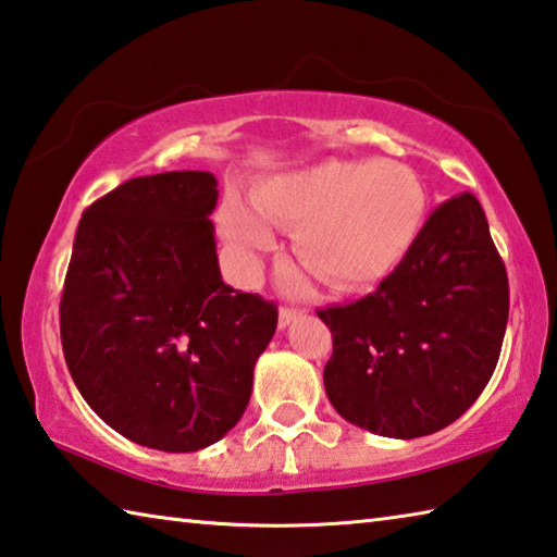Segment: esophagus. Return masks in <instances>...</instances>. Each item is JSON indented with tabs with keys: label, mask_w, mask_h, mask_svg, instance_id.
Masks as SVG:
<instances>
[{
	"label": "esophagus",
	"mask_w": 557,
	"mask_h": 557,
	"mask_svg": "<svg viewBox=\"0 0 557 557\" xmlns=\"http://www.w3.org/2000/svg\"><path fill=\"white\" fill-rule=\"evenodd\" d=\"M299 317V313L295 311V309H280V317H277V326H280V331H285L292 321H295Z\"/></svg>",
	"instance_id": "1"
}]
</instances>
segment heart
<instances>
[{
    "label": "heart",
    "instance_id": "1",
    "mask_svg": "<svg viewBox=\"0 0 557 557\" xmlns=\"http://www.w3.org/2000/svg\"><path fill=\"white\" fill-rule=\"evenodd\" d=\"M252 207L226 199L221 234L246 272L277 246L275 226L295 228V252L333 289L352 292L389 277L423 231L426 189L394 160H321L262 180Z\"/></svg>",
    "mask_w": 557,
    "mask_h": 557
}]
</instances>
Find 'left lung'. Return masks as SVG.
I'll use <instances>...</instances> for the list:
<instances>
[{
  "label": "left lung",
  "mask_w": 557,
  "mask_h": 557,
  "mask_svg": "<svg viewBox=\"0 0 557 557\" xmlns=\"http://www.w3.org/2000/svg\"><path fill=\"white\" fill-rule=\"evenodd\" d=\"M319 317L333 333L323 387L352 426L409 441L460 419L497 368L509 319L507 268L480 201H443L372 295Z\"/></svg>",
  "instance_id": "1"
}]
</instances>
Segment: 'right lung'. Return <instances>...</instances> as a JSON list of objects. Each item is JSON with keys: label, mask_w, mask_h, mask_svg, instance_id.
Segmentation results:
<instances>
[{"label": "right lung", "mask_w": 557, "mask_h": 557, "mask_svg": "<svg viewBox=\"0 0 557 557\" xmlns=\"http://www.w3.org/2000/svg\"><path fill=\"white\" fill-rule=\"evenodd\" d=\"M216 177H134L79 219L60 299L70 375L138 446L191 453L244 417L277 307L221 280Z\"/></svg>", "instance_id": "add662e5"}]
</instances>
